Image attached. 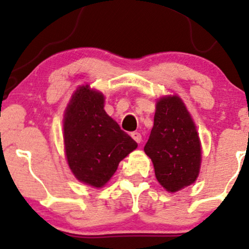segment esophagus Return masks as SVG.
Listing matches in <instances>:
<instances>
[{"label":"esophagus","mask_w":249,"mask_h":249,"mask_svg":"<svg viewBox=\"0 0 249 249\" xmlns=\"http://www.w3.org/2000/svg\"><path fill=\"white\" fill-rule=\"evenodd\" d=\"M131 137L134 139V142H137L139 144V142H142V134L139 132H132L131 133Z\"/></svg>","instance_id":"obj_1"}]
</instances>
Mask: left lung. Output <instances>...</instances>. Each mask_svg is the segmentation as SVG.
Listing matches in <instances>:
<instances>
[{"label":"left lung","mask_w":249,"mask_h":249,"mask_svg":"<svg viewBox=\"0 0 249 249\" xmlns=\"http://www.w3.org/2000/svg\"><path fill=\"white\" fill-rule=\"evenodd\" d=\"M156 178L168 192L190 186L199 176L201 144L196 125L178 96L157 102L154 124L144 147Z\"/></svg>","instance_id":"left-lung-1"}]
</instances>
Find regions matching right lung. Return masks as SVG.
I'll return each instance as SVG.
<instances>
[{"instance_id": "right-lung-1", "label": "right lung", "mask_w": 249, "mask_h": 249, "mask_svg": "<svg viewBox=\"0 0 249 249\" xmlns=\"http://www.w3.org/2000/svg\"><path fill=\"white\" fill-rule=\"evenodd\" d=\"M63 137L67 160L79 181L103 187L137 142L104 110L102 92L82 85L64 113Z\"/></svg>"}]
</instances>
